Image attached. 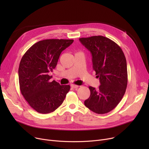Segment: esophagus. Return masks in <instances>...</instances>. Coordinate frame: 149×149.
<instances>
[{"label":"esophagus","mask_w":149,"mask_h":149,"mask_svg":"<svg viewBox=\"0 0 149 149\" xmlns=\"http://www.w3.org/2000/svg\"><path fill=\"white\" fill-rule=\"evenodd\" d=\"M70 86H71L72 88H74V89H77V88H79V86L75 85L74 84H70Z\"/></svg>","instance_id":"1"}]
</instances>
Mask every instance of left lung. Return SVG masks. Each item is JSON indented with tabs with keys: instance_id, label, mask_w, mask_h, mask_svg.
Segmentation results:
<instances>
[{
	"instance_id": "left-lung-1",
	"label": "left lung",
	"mask_w": 149,
	"mask_h": 149,
	"mask_svg": "<svg viewBox=\"0 0 149 149\" xmlns=\"http://www.w3.org/2000/svg\"><path fill=\"white\" fill-rule=\"evenodd\" d=\"M79 40L92 54L93 70L101 84L97 89L89 87L91 95L84 105L96 113H108L118 104L126 90V57L120 47L106 37L92 36Z\"/></svg>"
}]
</instances>
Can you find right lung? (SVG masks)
Here are the masks:
<instances>
[{
	"label": "right lung",
	"mask_w": 149,
	"mask_h": 149,
	"mask_svg": "<svg viewBox=\"0 0 149 149\" xmlns=\"http://www.w3.org/2000/svg\"><path fill=\"white\" fill-rule=\"evenodd\" d=\"M74 40L46 39L34 44L23 55L19 68L21 93L29 106L38 113L54 112L63 103L69 85L50 81L61 52Z\"/></svg>",
	"instance_id": "add662e5"
}]
</instances>
